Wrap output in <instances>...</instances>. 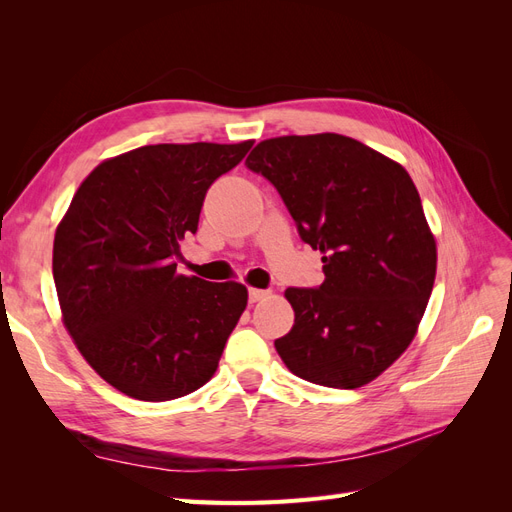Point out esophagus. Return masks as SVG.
<instances>
[{
    "label": "esophagus",
    "instance_id": "esophagus-1",
    "mask_svg": "<svg viewBox=\"0 0 512 512\" xmlns=\"http://www.w3.org/2000/svg\"><path fill=\"white\" fill-rule=\"evenodd\" d=\"M269 290H260V288H250V303H258L262 299L269 297Z\"/></svg>",
    "mask_w": 512,
    "mask_h": 512
}]
</instances>
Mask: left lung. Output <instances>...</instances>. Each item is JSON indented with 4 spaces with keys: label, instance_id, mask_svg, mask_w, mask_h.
<instances>
[{
    "label": "left lung",
    "instance_id": "obj_1",
    "mask_svg": "<svg viewBox=\"0 0 512 512\" xmlns=\"http://www.w3.org/2000/svg\"><path fill=\"white\" fill-rule=\"evenodd\" d=\"M284 198L322 254L318 288H288L294 309L275 350L294 376L359 389L389 369L418 331L438 247L408 170L350 136L267 138L245 160Z\"/></svg>",
    "mask_w": 512,
    "mask_h": 512
}]
</instances>
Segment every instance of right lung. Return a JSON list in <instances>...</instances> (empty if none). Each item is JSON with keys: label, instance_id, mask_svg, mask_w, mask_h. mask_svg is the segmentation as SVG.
I'll return each mask as SVG.
<instances>
[{"label": "right lung", "instance_id": "right-lung-1", "mask_svg": "<svg viewBox=\"0 0 512 512\" xmlns=\"http://www.w3.org/2000/svg\"><path fill=\"white\" fill-rule=\"evenodd\" d=\"M254 141L145 145L83 179L53 241L61 320L96 374L123 395L168 401L218 369L247 305L239 282L177 273L209 185Z\"/></svg>", "mask_w": 512, "mask_h": 512}]
</instances>
